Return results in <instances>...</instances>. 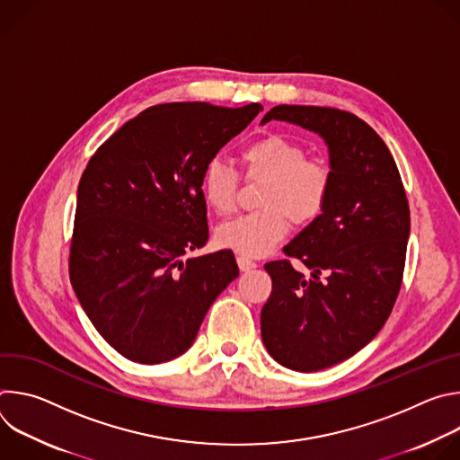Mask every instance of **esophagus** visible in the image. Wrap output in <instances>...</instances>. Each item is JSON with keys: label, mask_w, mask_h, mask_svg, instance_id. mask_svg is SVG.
I'll list each match as a JSON object with an SVG mask.
<instances>
[{"label": "esophagus", "mask_w": 460, "mask_h": 460, "mask_svg": "<svg viewBox=\"0 0 460 460\" xmlns=\"http://www.w3.org/2000/svg\"><path fill=\"white\" fill-rule=\"evenodd\" d=\"M236 261H238L240 271H251V270L256 268V261H252L251 258H247V256H243V254H240V256L236 258Z\"/></svg>", "instance_id": "esophagus-1"}]
</instances>
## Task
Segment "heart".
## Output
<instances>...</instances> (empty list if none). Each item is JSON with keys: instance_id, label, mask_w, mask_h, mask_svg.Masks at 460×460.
Here are the masks:
<instances>
[{"instance_id": "1", "label": "heart", "mask_w": 460, "mask_h": 460, "mask_svg": "<svg viewBox=\"0 0 460 460\" xmlns=\"http://www.w3.org/2000/svg\"><path fill=\"white\" fill-rule=\"evenodd\" d=\"M240 165L249 180H264L260 192V211L231 218L218 226V243L247 256L270 252L289 231V220L296 226L314 222L332 194V171L322 160L307 158L302 144L268 133L240 149ZM240 187L238 172L213 160L200 180L202 199L209 209L227 215L234 209Z\"/></svg>"}]
</instances>
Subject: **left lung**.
I'll list each match as a JSON object with an SVG mask.
<instances>
[{"instance_id": "obj_1", "label": "left lung", "mask_w": 460, "mask_h": 460, "mask_svg": "<svg viewBox=\"0 0 460 460\" xmlns=\"http://www.w3.org/2000/svg\"><path fill=\"white\" fill-rule=\"evenodd\" d=\"M270 119L314 130L330 147V202L284 247L288 258L266 264L273 289L260 314L270 355L311 373L353 357L382 330L402 286L410 206L387 146L353 112L277 105L261 123Z\"/></svg>"}]
</instances>
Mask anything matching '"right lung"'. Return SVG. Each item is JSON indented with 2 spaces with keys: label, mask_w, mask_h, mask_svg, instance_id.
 Returning <instances> with one entry per match:
<instances>
[{
  "label": "right lung",
  "mask_w": 460,
  "mask_h": 460,
  "mask_svg": "<svg viewBox=\"0 0 460 460\" xmlns=\"http://www.w3.org/2000/svg\"><path fill=\"white\" fill-rule=\"evenodd\" d=\"M260 103L153 105L89 160L69 277L98 333L125 358L160 364L194 342L215 298L238 277L233 251L181 261L209 240L200 180Z\"/></svg>",
  "instance_id": "obj_1"
}]
</instances>
